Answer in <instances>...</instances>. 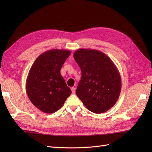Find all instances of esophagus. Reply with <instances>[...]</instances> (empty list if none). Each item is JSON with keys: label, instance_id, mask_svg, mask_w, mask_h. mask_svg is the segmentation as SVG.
<instances>
[{"label": "esophagus", "instance_id": "1", "mask_svg": "<svg viewBox=\"0 0 152 152\" xmlns=\"http://www.w3.org/2000/svg\"><path fill=\"white\" fill-rule=\"evenodd\" d=\"M71 91H72V94H75V87H72Z\"/></svg>", "mask_w": 152, "mask_h": 152}]
</instances>
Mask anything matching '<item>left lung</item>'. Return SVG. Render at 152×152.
<instances>
[{"label":"left lung","instance_id":"8db88e82","mask_svg":"<svg viewBox=\"0 0 152 152\" xmlns=\"http://www.w3.org/2000/svg\"><path fill=\"white\" fill-rule=\"evenodd\" d=\"M73 58L82 72L77 96L92 112L108 111L116 103L121 91V77L117 68L98 50L79 49Z\"/></svg>","mask_w":152,"mask_h":152}]
</instances>
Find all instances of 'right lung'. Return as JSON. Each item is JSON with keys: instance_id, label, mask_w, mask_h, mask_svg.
<instances>
[{"instance_id": "add662e5", "label": "right lung", "mask_w": 152, "mask_h": 152, "mask_svg": "<svg viewBox=\"0 0 152 152\" xmlns=\"http://www.w3.org/2000/svg\"><path fill=\"white\" fill-rule=\"evenodd\" d=\"M70 54L65 49L47 50L35 59L29 71L26 94L31 103L44 113L58 111L72 93L60 73Z\"/></svg>"}]
</instances>
